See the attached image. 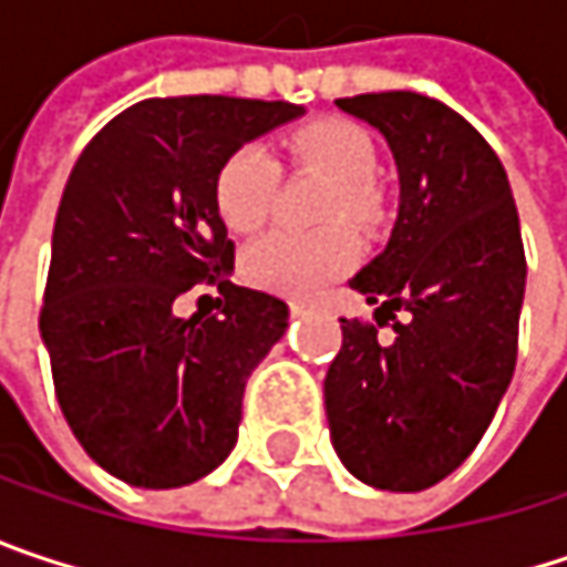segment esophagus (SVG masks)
<instances>
[{"instance_id": "esophagus-1", "label": "esophagus", "mask_w": 567, "mask_h": 567, "mask_svg": "<svg viewBox=\"0 0 567 567\" xmlns=\"http://www.w3.org/2000/svg\"><path fill=\"white\" fill-rule=\"evenodd\" d=\"M290 312H293V316H303V312H309V306H306V303H290Z\"/></svg>"}]
</instances>
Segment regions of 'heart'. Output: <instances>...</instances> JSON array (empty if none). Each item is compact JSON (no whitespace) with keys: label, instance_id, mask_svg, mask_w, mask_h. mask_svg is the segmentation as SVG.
Listing matches in <instances>:
<instances>
[{"label":"heart","instance_id":"obj_1","mask_svg":"<svg viewBox=\"0 0 567 567\" xmlns=\"http://www.w3.org/2000/svg\"><path fill=\"white\" fill-rule=\"evenodd\" d=\"M293 167L329 177L319 231L277 228L255 241L245 255V277L284 297H312L336 277L348 274L358 255V235L339 219L378 228L386 216L381 183L374 181L378 151L371 135L348 118H316L287 138ZM280 161L264 144H241L223 161L213 196L231 231H255L274 213L280 193Z\"/></svg>","mask_w":567,"mask_h":567}]
</instances>
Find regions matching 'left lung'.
I'll return each instance as SVG.
<instances>
[{"instance_id": "1", "label": "left lung", "mask_w": 567, "mask_h": 567, "mask_svg": "<svg viewBox=\"0 0 567 567\" xmlns=\"http://www.w3.org/2000/svg\"><path fill=\"white\" fill-rule=\"evenodd\" d=\"M393 151L400 219L351 290L374 319H342L326 413L344 467L381 491H425L494 420L519 348L526 255L501 157L445 102L410 90L336 100ZM403 311V317H396ZM394 326V339L377 332Z\"/></svg>"}]
</instances>
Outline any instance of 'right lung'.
I'll list each match as a JSON object with an SVG mask.
<instances>
[{
	"label": "right lung",
	"mask_w": 567,
	"mask_h": 567,
	"mask_svg": "<svg viewBox=\"0 0 567 567\" xmlns=\"http://www.w3.org/2000/svg\"><path fill=\"white\" fill-rule=\"evenodd\" d=\"M300 112L284 100H142L70 171L38 322L63 420L132 487L193 484L238 439L245 384L290 309L231 284L235 241L213 183L235 147ZM193 286H216L224 309L177 317Z\"/></svg>",
	"instance_id": "obj_1"
}]
</instances>
